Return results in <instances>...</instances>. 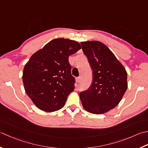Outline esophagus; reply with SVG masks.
Masks as SVG:
<instances>
[{
  "label": "esophagus",
  "mask_w": 148,
  "mask_h": 148,
  "mask_svg": "<svg viewBox=\"0 0 148 148\" xmlns=\"http://www.w3.org/2000/svg\"><path fill=\"white\" fill-rule=\"evenodd\" d=\"M76 82H77V83H80V82H81V77H77L76 78Z\"/></svg>",
  "instance_id": "obj_1"
}]
</instances>
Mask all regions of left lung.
<instances>
[{"mask_svg":"<svg viewBox=\"0 0 148 148\" xmlns=\"http://www.w3.org/2000/svg\"><path fill=\"white\" fill-rule=\"evenodd\" d=\"M92 69L93 79L88 89L79 94L83 108L94 114L114 108L128 88L127 72L114 53L102 42H81Z\"/></svg>","mask_w":148,"mask_h":148,"instance_id":"8db88e82","label":"left lung"}]
</instances>
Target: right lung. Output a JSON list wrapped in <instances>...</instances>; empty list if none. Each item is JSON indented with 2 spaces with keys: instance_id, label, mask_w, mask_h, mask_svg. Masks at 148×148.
I'll use <instances>...</instances> for the list:
<instances>
[{
  "instance_id": "add662e5",
  "label": "right lung",
  "mask_w": 148,
  "mask_h": 148,
  "mask_svg": "<svg viewBox=\"0 0 148 148\" xmlns=\"http://www.w3.org/2000/svg\"><path fill=\"white\" fill-rule=\"evenodd\" d=\"M81 48L74 40L54 39L25 64L22 76L25 91L41 110L52 112L64 106L75 83L69 57Z\"/></svg>"
}]
</instances>
